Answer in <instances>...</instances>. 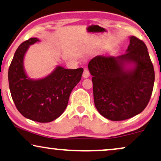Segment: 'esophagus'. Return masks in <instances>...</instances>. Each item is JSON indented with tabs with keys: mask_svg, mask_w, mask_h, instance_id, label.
Instances as JSON below:
<instances>
[{
	"mask_svg": "<svg viewBox=\"0 0 161 161\" xmlns=\"http://www.w3.org/2000/svg\"><path fill=\"white\" fill-rule=\"evenodd\" d=\"M89 76H90V72H89L88 69L85 68L84 72H83V74H82V76L84 77V78H87V77H89Z\"/></svg>",
	"mask_w": 161,
	"mask_h": 161,
	"instance_id": "esophagus-1",
	"label": "esophagus"
}]
</instances>
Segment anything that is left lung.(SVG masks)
Segmentation results:
<instances>
[{
    "label": "left lung",
    "mask_w": 161,
    "mask_h": 161,
    "mask_svg": "<svg viewBox=\"0 0 161 161\" xmlns=\"http://www.w3.org/2000/svg\"><path fill=\"white\" fill-rule=\"evenodd\" d=\"M134 67L126 69V64ZM94 104L102 116L112 121L141 113L151 98L154 70L147 47L135 36L121 56H97L88 63Z\"/></svg>",
    "instance_id": "obj_1"
}]
</instances>
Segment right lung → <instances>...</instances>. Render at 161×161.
Here are the masks:
<instances>
[{
    "instance_id": "obj_1",
    "label": "right lung",
    "mask_w": 161,
    "mask_h": 161,
    "mask_svg": "<svg viewBox=\"0 0 161 161\" xmlns=\"http://www.w3.org/2000/svg\"><path fill=\"white\" fill-rule=\"evenodd\" d=\"M37 42V38H31L16 50L8 71L9 90L18 111L24 117L50 123L64 111L71 91L81 80L83 68L58 66L45 78L30 79L24 69V57L29 46Z\"/></svg>"
}]
</instances>
